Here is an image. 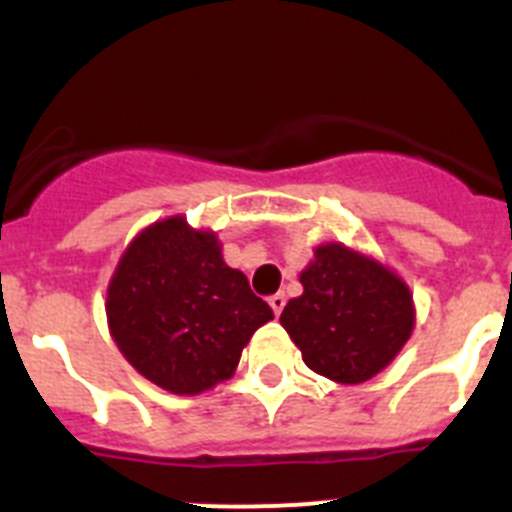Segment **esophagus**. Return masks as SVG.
I'll use <instances>...</instances> for the list:
<instances>
[{"label": "esophagus", "instance_id": "1", "mask_svg": "<svg viewBox=\"0 0 512 512\" xmlns=\"http://www.w3.org/2000/svg\"><path fill=\"white\" fill-rule=\"evenodd\" d=\"M270 308H273L275 316H280V311L285 308V296L283 293H275V296H270Z\"/></svg>", "mask_w": 512, "mask_h": 512}]
</instances>
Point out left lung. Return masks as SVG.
Segmentation results:
<instances>
[{"mask_svg": "<svg viewBox=\"0 0 512 512\" xmlns=\"http://www.w3.org/2000/svg\"><path fill=\"white\" fill-rule=\"evenodd\" d=\"M303 293L280 313L313 372L359 385L393 362L416 326L413 293L388 265L342 242L313 250L301 270Z\"/></svg>", "mask_w": 512, "mask_h": 512, "instance_id": "8db88e82", "label": "left lung"}]
</instances>
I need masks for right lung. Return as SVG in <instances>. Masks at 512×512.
<instances>
[{
    "instance_id": "1",
    "label": "right lung",
    "mask_w": 512,
    "mask_h": 512,
    "mask_svg": "<svg viewBox=\"0 0 512 512\" xmlns=\"http://www.w3.org/2000/svg\"><path fill=\"white\" fill-rule=\"evenodd\" d=\"M273 311L229 267L211 229L176 214L122 252L107 288L109 334L158 388L199 395L234 375L242 349Z\"/></svg>"
}]
</instances>
